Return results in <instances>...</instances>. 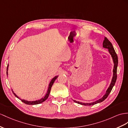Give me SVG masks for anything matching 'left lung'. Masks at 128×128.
<instances>
[{"label": "left lung", "instance_id": "1", "mask_svg": "<svg viewBox=\"0 0 128 128\" xmlns=\"http://www.w3.org/2000/svg\"><path fill=\"white\" fill-rule=\"evenodd\" d=\"M103 46L104 48H108V50H109V53L111 55V57H112V59H113V61L114 63V70H113L114 74H113L112 81H111V83L109 87L108 88V90H106V94H105L103 96V97L102 98H100V99L95 101L94 102L91 103H84L80 102H77V101L74 100V102H76L78 104L84 105V106H92V105L102 102H103V100H106V98L108 97V96H109V94L110 93L111 90H112V89L113 86H114V84H115V83H116V81L117 80V65H118L117 55L115 51H114V47H113L112 44H111V42L109 40H108V39L106 37L104 38V40L103 41Z\"/></svg>", "mask_w": 128, "mask_h": 128}]
</instances>
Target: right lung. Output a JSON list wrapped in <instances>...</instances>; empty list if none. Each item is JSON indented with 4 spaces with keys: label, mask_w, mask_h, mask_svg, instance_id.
Returning a JSON list of instances; mask_svg holds the SVG:
<instances>
[{
    "label": "right lung",
    "mask_w": 128,
    "mask_h": 128,
    "mask_svg": "<svg viewBox=\"0 0 128 128\" xmlns=\"http://www.w3.org/2000/svg\"><path fill=\"white\" fill-rule=\"evenodd\" d=\"M8 67H7V72H6V73H7V74H8ZM58 77V76H56L54 77L53 79H52L51 80V81L50 82V84H49V86H48V92L46 93V95L44 97H43L42 98V99L39 100H36V101H27V100H22V99H20L22 102L24 103L25 104H28V105H36V104H40L42 102H44L46 100H47V98H48V96H49V94H50V91H51V87L52 86V85H53V84L54 83L55 80L57 79ZM13 93H14V95L17 97V98H19V97L16 95V94L14 92V91H12Z\"/></svg>",
    "instance_id": "obj_1"
}]
</instances>
